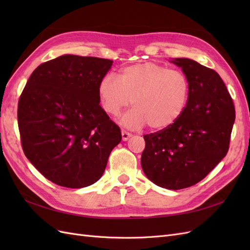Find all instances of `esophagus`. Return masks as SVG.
<instances>
[{
  "instance_id": "esophagus-1",
  "label": "esophagus",
  "mask_w": 250,
  "mask_h": 250,
  "mask_svg": "<svg viewBox=\"0 0 250 250\" xmlns=\"http://www.w3.org/2000/svg\"><path fill=\"white\" fill-rule=\"evenodd\" d=\"M130 137H131V133L127 132L126 130H122V140L123 141H127Z\"/></svg>"
}]
</instances>
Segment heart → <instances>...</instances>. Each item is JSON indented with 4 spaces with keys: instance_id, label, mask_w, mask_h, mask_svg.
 Returning a JSON list of instances; mask_svg holds the SVG:
<instances>
[{
    "instance_id": "b5f03b06",
    "label": "heart",
    "mask_w": 250,
    "mask_h": 250,
    "mask_svg": "<svg viewBox=\"0 0 250 250\" xmlns=\"http://www.w3.org/2000/svg\"><path fill=\"white\" fill-rule=\"evenodd\" d=\"M103 110L112 117L132 102L134 108L122 118V124L138 129L148 124L152 130L169 128L183 116L190 96V82L178 70L155 62L128 65L118 78L107 74L98 84Z\"/></svg>"
}]
</instances>
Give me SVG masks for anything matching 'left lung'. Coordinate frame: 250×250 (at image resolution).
<instances>
[{"instance_id": "1", "label": "left lung", "mask_w": 250, "mask_h": 250, "mask_svg": "<svg viewBox=\"0 0 250 250\" xmlns=\"http://www.w3.org/2000/svg\"><path fill=\"white\" fill-rule=\"evenodd\" d=\"M173 62L190 82L188 105L176 123L144 135L141 164L153 184L180 190L199 183L228 153L236 111L216 71L188 58Z\"/></svg>"}]
</instances>
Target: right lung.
<instances>
[{
	"instance_id": "right-lung-1",
	"label": "right lung",
	"mask_w": 250,
	"mask_h": 250,
	"mask_svg": "<svg viewBox=\"0 0 250 250\" xmlns=\"http://www.w3.org/2000/svg\"><path fill=\"white\" fill-rule=\"evenodd\" d=\"M112 62L59 56L37 66L22 89L18 105L21 147L52 183L71 188L95 184L122 140L98 96Z\"/></svg>"
}]
</instances>
